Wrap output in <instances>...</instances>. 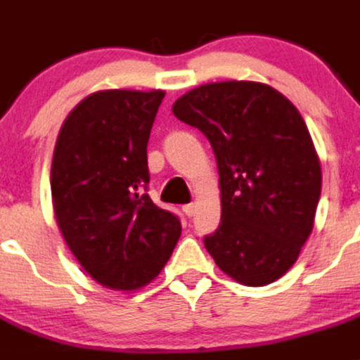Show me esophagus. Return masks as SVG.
<instances>
[{
    "label": "esophagus",
    "instance_id": "1",
    "mask_svg": "<svg viewBox=\"0 0 360 360\" xmlns=\"http://www.w3.org/2000/svg\"><path fill=\"white\" fill-rule=\"evenodd\" d=\"M183 212H185L188 217H192L195 214V205L194 203L185 205V207H183Z\"/></svg>",
    "mask_w": 360,
    "mask_h": 360
}]
</instances>
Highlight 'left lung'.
<instances>
[{
	"label": "left lung",
	"mask_w": 360,
	"mask_h": 360,
	"mask_svg": "<svg viewBox=\"0 0 360 360\" xmlns=\"http://www.w3.org/2000/svg\"><path fill=\"white\" fill-rule=\"evenodd\" d=\"M212 146L221 223L205 247L236 282L259 288L288 273L313 231L322 172L302 115L259 82L199 86L172 108Z\"/></svg>",
	"instance_id": "8db88e82"
}]
</instances>
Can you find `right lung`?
Returning <instances> with one entry per match:
<instances>
[{"label": "right lung", "instance_id": "obj_1", "mask_svg": "<svg viewBox=\"0 0 360 360\" xmlns=\"http://www.w3.org/2000/svg\"><path fill=\"white\" fill-rule=\"evenodd\" d=\"M165 91L108 89L84 98L54 146L51 194L62 236L86 273L131 291L161 273L181 236L148 192V139Z\"/></svg>", "mask_w": 360, "mask_h": 360}]
</instances>
